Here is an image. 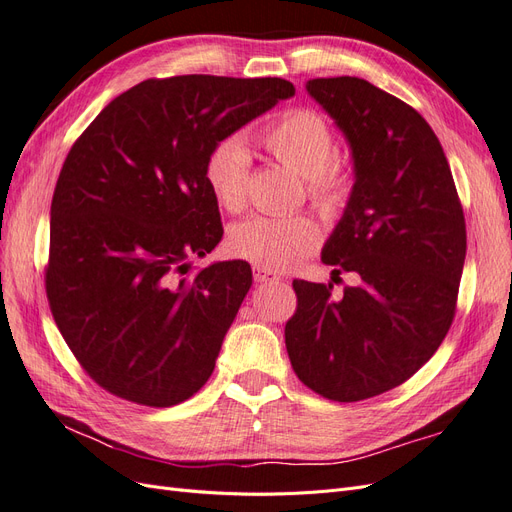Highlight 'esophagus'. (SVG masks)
Listing matches in <instances>:
<instances>
[{"label":"esophagus","mask_w":512,"mask_h":512,"mask_svg":"<svg viewBox=\"0 0 512 512\" xmlns=\"http://www.w3.org/2000/svg\"><path fill=\"white\" fill-rule=\"evenodd\" d=\"M254 280L260 284H267V282H280V275L275 271L269 269H262V267H254Z\"/></svg>","instance_id":"obj_1"}]
</instances>
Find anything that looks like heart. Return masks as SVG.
Here are the masks:
<instances>
[{
    "label": "heart",
    "mask_w": 512,
    "mask_h": 512,
    "mask_svg": "<svg viewBox=\"0 0 512 512\" xmlns=\"http://www.w3.org/2000/svg\"><path fill=\"white\" fill-rule=\"evenodd\" d=\"M260 143L294 173L307 181V194L327 215L348 203L352 175L348 166L333 158L335 136L327 119L312 108H294L262 130ZM250 151L237 136L215 145L205 160V183L222 209L239 213L247 203ZM322 239L320 226L309 215H254L228 232L232 256L269 271H286L312 256Z\"/></svg>",
    "instance_id": "1"
}]
</instances>
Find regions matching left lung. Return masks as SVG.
Wrapping results in <instances>:
<instances>
[{
	"label": "left lung",
	"mask_w": 512,
	"mask_h": 512,
	"mask_svg": "<svg viewBox=\"0 0 512 512\" xmlns=\"http://www.w3.org/2000/svg\"><path fill=\"white\" fill-rule=\"evenodd\" d=\"M344 132L354 185L322 262L333 284L294 280L286 322L294 374L333 401H361L412 378L442 344L466 260V218L438 136L414 108L356 76L305 85Z\"/></svg>",
	"instance_id": "obj_1"
}]
</instances>
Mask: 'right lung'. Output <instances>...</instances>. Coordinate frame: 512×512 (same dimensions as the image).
Wrapping results in <instances>:
<instances>
[{"instance_id":"obj_1","label":"right lung","mask_w":512,"mask_h":512,"mask_svg":"<svg viewBox=\"0 0 512 512\" xmlns=\"http://www.w3.org/2000/svg\"><path fill=\"white\" fill-rule=\"evenodd\" d=\"M290 96L284 79H149L76 138L51 203L44 284L59 333L104 391L168 408L213 374L252 269L226 260L188 275V258L224 235L205 160Z\"/></svg>"}]
</instances>
